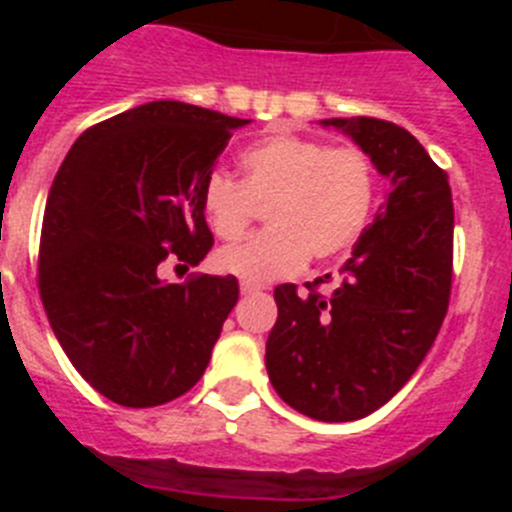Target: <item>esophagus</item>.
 Wrapping results in <instances>:
<instances>
[{
  "label": "esophagus",
  "instance_id": "34e87169",
  "mask_svg": "<svg viewBox=\"0 0 512 512\" xmlns=\"http://www.w3.org/2000/svg\"><path fill=\"white\" fill-rule=\"evenodd\" d=\"M259 289H264V287L256 282H241V295H256Z\"/></svg>",
  "mask_w": 512,
  "mask_h": 512
}]
</instances>
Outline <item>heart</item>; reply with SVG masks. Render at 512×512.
Masks as SVG:
<instances>
[{
    "label": "heart",
    "instance_id": "1",
    "mask_svg": "<svg viewBox=\"0 0 512 512\" xmlns=\"http://www.w3.org/2000/svg\"><path fill=\"white\" fill-rule=\"evenodd\" d=\"M377 194L372 158L297 133H274L241 153V182L207 176L202 210L212 233L235 241L264 207L269 228L217 251L215 266L246 282L300 269L307 256L336 259L359 241Z\"/></svg>",
    "mask_w": 512,
    "mask_h": 512
}]
</instances>
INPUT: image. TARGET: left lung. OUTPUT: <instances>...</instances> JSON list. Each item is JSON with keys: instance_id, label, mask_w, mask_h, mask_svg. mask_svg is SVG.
<instances>
[{"instance_id": "left-lung-1", "label": "left lung", "mask_w": 512, "mask_h": 512, "mask_svg": "<svg viewBox=\"0 0 512 512\" xmlns=\"http://www.w3.org/2000/svg\"><path fill=\"white\" fill-rule=\"evenodd\" d=\"M346 130L390 179L374 223L330 274L279 284V318L266 341V372L289 408L346 423L402 390L441 330L454 277L449 174L405 128L377 117L325 120Z\"/></svg>"}]
</instances>
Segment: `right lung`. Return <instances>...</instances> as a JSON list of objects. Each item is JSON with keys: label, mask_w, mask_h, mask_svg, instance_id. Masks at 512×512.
I'll return each mask as SVG.
<instances>
[{"label": "right lung", "mask_w": 512, "mask_h": 512, "mask_svg": "<svg viewBox=\"0 0 512 512\" xmlns=\"http://www.w3.org/2000/svg\"><path fill=\"white\" fill-rule=\"evenodd\" d=\"M248 120L194 104H140L76 138L45 202L38 289L58 343L99 395L153 408L200 382L238 279L189 274L212 248L202 187Z\"/></svg>", "instance_id": "right-lung-1"}]
</instances>
